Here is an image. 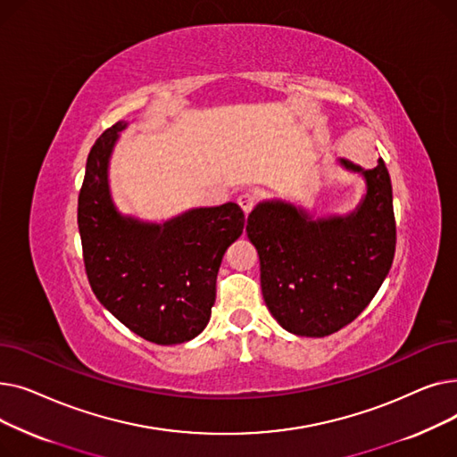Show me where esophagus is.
<instances>
[{"label": "esophagus", "instance_id": "34e87169", "mask_svg": "<svg viewBox=\"0 0 457 457\" xmlns=\"http://www.w3.org/2000/svg\"><path fill=\"white\" fill-rule=\"evenodd\" d=\"M237 204L245 211V214H248L253 209V205L257 204V196L253 195V192H243V195H238Z\"/></svg>", "mask_w": 457, "mask_h": 457}]
</instances>
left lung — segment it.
I'll return each mask as SVG.
<instances>
[{"mask_svg": "<svg viewBox=\"0 0 457 457\" xmlns=\"http://www.w3.org/2000/svg\"><path fill=\"white\" fill-rule=\"evenodd\" d=\"M361 172L367 195L352 214L317 219L291 204H259L246 233L261 262L262 298L287 331L326 337L370 303L389 274L396 248L393 185L383 159Z\"/></svg>", "mask_w": 457, "mask_h": 457, "instance_id": "1", "label": "left lung"}]
</instances>
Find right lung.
I'll return each mask as SVG.
<instances>
[{
  "label": "right lung",
  "mask_w": 457,
  "mask_h": 457,
  "mask_svg": "<svg viewBox=\"0 0 457 457\" xmlns=\"http://www.w3.org/2000/svg\"><path fill=\"white\" fill-rule=\"evenodd\" d=\"M124 128L116 122L105 129L87 159L78 200L85 272L96 298L126 328L155 345H179L207 326L216 274L246 219L231 202L188 211L162 226L120 214L107 166Z\"/></svg>",
  "instance_id": "obj_1"
}]
</instances>
